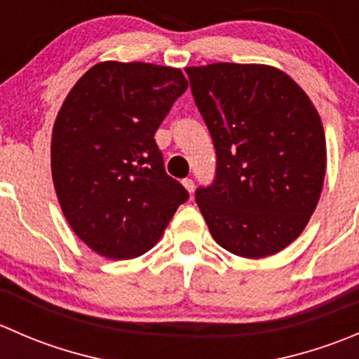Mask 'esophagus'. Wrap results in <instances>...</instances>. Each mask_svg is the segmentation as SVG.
<instances>
[{
  "label": "esophagus",
  "instance_id": "esophagus-1",
  "mask_svg": "<svg viewBox=\"0 0 359 359\" xmlns=\"http://www.w3.org/2000/svg\"><path fill=\"white\" fill-rule=\"evenodd\" d=\"M182 184H184V187L189 191V193H193V191H194V180L193 179H184Z\"/></svg>",
  "mask_w": 359,
  "mask_h": 359
}]
</instances>
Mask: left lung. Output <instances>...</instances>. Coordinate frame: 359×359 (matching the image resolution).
Masks as SVG:
<instances>
[{
    "mask_svg": "<svg viewBox=\"0 0 359 359\" xmlns=\"http://www.w3.org/2000/svg\"><path fill=\"white\" fill-rule=\"evenodd\" d=\"M186 72L217 154L213 182L196 189L210 233L234 255H274L299 238L320 200V114L276 67L219 62Z\"/></svg>",
    "mask_w": 359,
    "mask_h": 359,
    "instance_id": "1",
    "label": "left lung"
}]
</instances>
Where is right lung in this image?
Returning <instances> with one entry per match:
<instances>
[{
	"instance_id": "obj_1",
	"label": "right lung",
	"mask_w": 359,
	"mask_h": 359,
	"mask_svg": "<svg viewBox=\"0 0 359 359\" xmlns=\"http://www.w3.org/2000/svg\"><path fill=\"white\" fill-rule=\"evenodd\" d=\"M186 90L180 69L100 62L64 100L52 133L53 186L69 226L93 252L142 255L189 198L154 140Z\"/></svg>"
}]
</instances>
